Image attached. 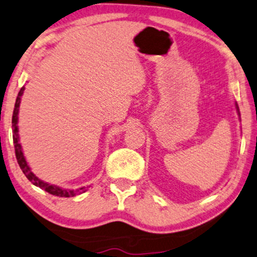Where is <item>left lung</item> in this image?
Segmentation results:
<instances>
[{"mask_svg":"<svg viewBox=\"0 0 257 257\" xmlns=\"http://www.w3.org/2000/svg\"><path fill=\"white\" fill-rule=\"evenodd\" d=\"M237 110H238V106H237Z\"/></svg>","mask_w":257,"mask_h":257,"instance_id":"8db88e82","label":"left lung"}]
</instances>
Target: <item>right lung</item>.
<instances>
[{
  "label": "right lung",
  "instance_id": "obj_1",
  "mask_svg": "<svg viewBox=\"0 0 257 257\" xmlns=\"http://www.w3.org/2000/svg\"><path fill=\"white\" fill-rule=\"evenodd\" d=\"M25 91V86L21 87L20 92H19L18 97H16V102H15V106H14V111H13V118H12V125H13V141H14V148H15V155H16V160H18V164L20 168L24 172V174L26 175V178L31 181L32 184L35 185V186L40 187L41 190H45L46 192L53 194V196H58V197H73L76 194H80L83 192H85L86 187H82L79 190H64V188L57 187L54 185H50L47 183H44V181L39 179L38 177H35L33 172L31 171V168L27 165V161L24 157V153H22V148L20 142H19V134H18V115H19V106H20V102H21V96Z\"/></svg>",
  "mask_w": 257,
  "mask_h": 257
}]
</instances>
